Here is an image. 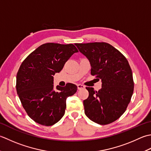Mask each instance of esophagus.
Returning a JSON list of instances; mask_svg holds the SVG:
<instances>
[{
	"instance_id": "1",
	"label": "esophagus",
	"mask_w": 151,
	"mask_h": 151,
	"mask_svg": "<svg viewBox=\"0 0 151 151\" xmlns=\"http://www.w3.org/2000/svg\"><path fill=\"white\" fill-rule=\"evenodd\" d=\"M85 88V86L81 85V84H78V90H81V89H83Z\"/></svg>"
}]
</instances>
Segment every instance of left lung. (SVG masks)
<instances>
[{"label": "left lung", "mask_w": 151, "mask_h": 151, "mask_svg": "<svg viewBox=\"0 0 151 151\" xmlns=\"http://www.w3.org/2000/svg\"><path fill=\"white\" fill-rule=\"evenodd\" d=\"M75 45L90 62L91 75L102 83L98 91L86 87L88 97L83 101L85 115L97 124H110L125 112L133 94L134 83L130 64L121 52L107 43Z\"/></svg>", "instance_id": "obj_1"}]
</instances>
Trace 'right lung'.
<instances>
[{"label":"right lung","mask_w":151,"mask_h":151,"mask_svg":"<svg viewBox=\"0 0 151 151\" xmlns=\"http://www.w3.org/2000/svg\"><path fill=\"white\" fill-rule=\"evenodd\" d=\"M78 52L73 44L47 43L32 52L21 64L16 76V90L21 104L34 121L52 126L65 113L66 98L78 87L67 83L53 89V76L63 68L72 55Z\"/></svg>","instance_id":"add662e5"}]
</instances>
